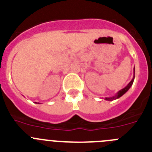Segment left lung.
Listing matches in <instances>:
<instances>
[{
    "instance_id": "8db88e82",
    "label": "left lung",
    "mask_w": 152,
    "mask_h": 152,
    "mask_svg": "<svg viewBox=\"0 0 152 152\" xmlns=\"http://www.w3.org/2000/svg\"><path fill=\"white\" fill-rule=\"evenodd\" d=\"M134 79H135V67H134V75H133V78L132 79V80L130 81L129 83L128 84H127V86H126V88H124L123 89L120 90L119 91H118L117 93H116V94L115 95V96H110V97H105V100H109V101H112V100H116V99H118V98L121 97L122 96H123V94H125L127 91L129 90V88H131L132 85V84H133V81H134Z\"/></svg>"
}]
</instances>
